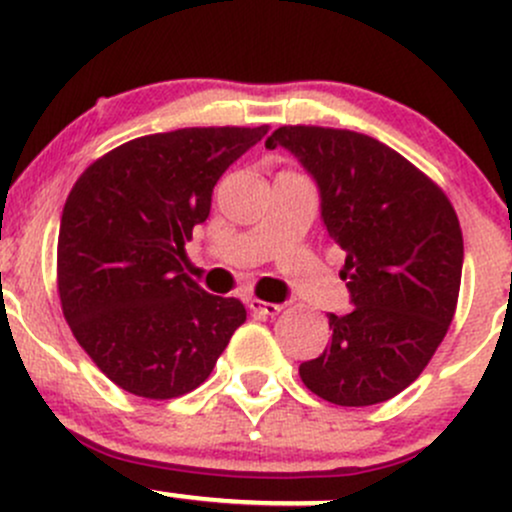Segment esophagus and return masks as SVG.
<instances>
[{"label": "esophagus", "instance_id": "1", "mask_svg": "<svg viewBox=\"0 0 512 512\" xmlns=\"http://www.w3.org/2000/svg\"><path fill=\"white\" fill-rule=\"evenodd\" d=\"M249 309L251 312H258V314H268V317H275V314H280V304L275 302H263V300H256V297H251L249 300Z\"/></svg>", "mask_w": 512, "mask_h": 512}]
</instances>
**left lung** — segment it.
Segmentation results:
<instances>
[{
	"instance_id": "1",
	"label": "left lung",
	"mask_w": 512,
	"mask_h": 512,
	"mask_svg": "<svg viewBox=\"0 0 512 512\" xmlns=\"http://www.w3.org/2000/svg\"><path fill=\"white\" fill-rule=\"evenodd\" d=\"M285 147L317 181L321 220L346 251L341 278L355 304L329 314L331 343L300 365L309 392L372 406L404 392L450 329L462 283V229L435 181L363 132L283 125Z\"/></svg>"
}]
</instances>
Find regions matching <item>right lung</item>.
Masks as SVG:
<instances>
[{"instance_id": "1", "label": "right lung", "mask_w": 512, "mask_h": 512, "mask_svg": "<svg viewBox=\"0 0 512 512\" xmlns=\"http://www.w3.org/2000/svg\"><path fill=\"white\" fill-rule=\"evenodd\" d=\"M261 128H181L137 137L86 166L57 237L62 314L96 367L125 392L176 399L210 377L244 304L183 273L212 188Z\"/></svg>"}]
</instances>
